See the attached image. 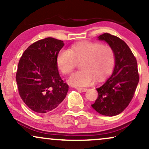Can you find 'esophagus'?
<instances>
[{
	"label": "esophagus",
	"instance_id": "1",
	"mask_svg": "<svg viewBox=\"0 0 149 149\" xmlns=\"http://www.w3.org/2000/svg\"><path fill=\"white\" fill-rule=\"evenodd\" d=\"M78 90H80V91L82 92H86L88 90V88H76Z\"/></svg>",
	"mask_w": 149,
	"mask_h": 149
}]
</instances>
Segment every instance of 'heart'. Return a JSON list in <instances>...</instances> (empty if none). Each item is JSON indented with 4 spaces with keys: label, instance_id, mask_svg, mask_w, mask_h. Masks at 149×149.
Returning <instances> with one entry per match:
<instances>
[{
    "label": "heart",
    "instance_id": "obj_1",
    "mask_svg": "<svg viewBox=\"0 0 149 149\" xmlns=\"http://www.w3.org/2000/svg\"><path fill=\"white\" fill-rule=\"evenodd\" d=\"M82 61L81 70L72 73L68 82L75 87L88 86L95 80H102L111 72L115 64L113 49L100 42L84 41L73 45L71 50L62 49L57 57V64L61 73L69 74Z\"/></svg>",
    "mask_w": 149,
    "mask_h": 149
}]
</instances>
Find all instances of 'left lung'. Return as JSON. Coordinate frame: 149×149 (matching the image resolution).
Wrapping results in <instances>:
<instances>
[{"instance_id":"obj_1","label":"left lung","mask_w":149,"mask_h":149,"mask_svg":"<svg viewBox=\"0 0 149 149\" xmlns=\"http://www.w3.org/2000/svg\"><path fill=\"white\" fill-rule=\"evenodd\" d=\"M98 38L105 40L115 54V68L112 75L100 88L98 97L92 107L104 116H114L122 113L134 97L139 80L136 59L122 39L109 33Z\"/></svg>"}]
</instances>
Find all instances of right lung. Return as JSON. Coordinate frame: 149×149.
Instances as JSON below:
<instances>
[{
    "instance_id": "add662e5",
    "label": "right lung",
    "mask_w": 149,
    "mask_h": 149,
    "mask_svg": "<svg viewBox=\"0 0 149 149\" xmlns=\"http://www.w3.org/2000/svg\"><path fill=\"white\" fill-rule=\"evenodd\" d=\"M64 45L62 40L46 38L29 46L20 58L16 73L19 94L34 112L50 111L66 96L69 85L59 76L57 64Z\"/></svg>"
}]
</instances>
